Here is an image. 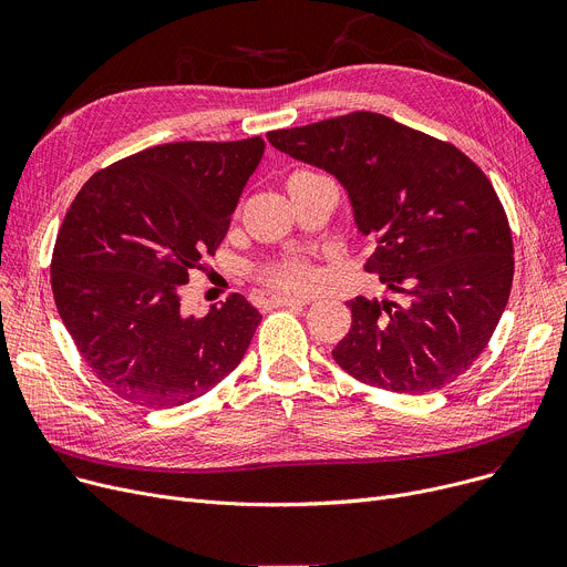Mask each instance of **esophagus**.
<instances>
[{
	"mask_svg": "<svg viewBox=\"0 0 567 567\" xmlns=\"http://www.w3.org/2000/svg\"><path fill=\"white\" fill-rule=\"evenodd\" d=\"M268 308H303L310 306V301L306 299H287V296H274V299L266 301Z\"/></svg>",
	"mask_w": 567,
	"mask_h": 567,
	"instance_id": "34e87169",
	"label": "esophagus"
}]
</instances>
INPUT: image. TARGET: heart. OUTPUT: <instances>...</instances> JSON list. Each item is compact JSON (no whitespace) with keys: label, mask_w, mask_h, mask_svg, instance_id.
I'll use <instances>...</instances> for the list:
<instances>
[{"label":"heart","mask_w":567,"mask_h":567,"mask_svg":"<svg viewBox=\"0 0 567 567\" xmlns=\"http://www.w3.org/2000/svg\"><path fill=\"white\" fill-rule=\"evenodd\" d=\"M296 176H306V172L293 174L291 178ZM257 280L274 291L303 293L315 285V268L306 257H278L257 268Z\"/></svg>","instance_id":"b5f03b06"}]
</instances>
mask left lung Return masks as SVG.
<instances>
[{"instance_id":"8db88e82","label":"left lung","mask_w":567,"mask_h":567,"mask_svg":"<svg viewBox=\"0 0 567 567\" xmlns=\"http://www.w3.org/2000/svg\"><path fill=\"white\" fill-rule=\"evenodd\" d=\"M280 152L336 174L377 248L365 271L400 301L355 296L336 363L374 389L423 395L487 347L508 303L515 257L485 172L451 142L377 112L268 133Z\"/></svg>"}]
</instances>
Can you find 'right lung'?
Here are the masks:
<instances>
[{
	"label": "right lung",
	"mask_w": 567,
	"mask_h": 567,
	"mask_svg": "<svg viewBox=\"0 0 567 567\" xmlns=\"http://www.w3.org/2000/svg\"><path fill=\"white\" fill-rule=\"evenodd\" d=\"M264 140L172 142L99 169L75 195L52 250V293L82 361L148 409L182 406L246 355L261 315L231 293L184 317L178 289L214 255Z\"/></svg>",
	"instance_id": "add662e5"
}]
</instances>
